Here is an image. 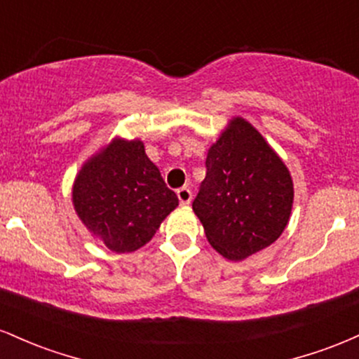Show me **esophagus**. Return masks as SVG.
Here are the masks:
<instances>
[{
	"mask_svg": "<svg viewBox=\"0 0 359 359\" xmlns=\"http://www.w3.org/2000/svg\"><path fill=\"white\" fill-rule=\"evenodd\" d=\"M177 197H179L180 204L187 205V204L192 201V192H191V189H189V187H180L179 191H177Z\"/></svg>",
	"mask_w": 359,
	"mask_h": 359,
	"instance_id": "obj_1",
	"label": "esophagus"
}]
</instances>
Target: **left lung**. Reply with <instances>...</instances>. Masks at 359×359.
Masks as SVG:
<instances>
[{"label": "left lung", "mask_w": 359, "mask_h": 359, "mask_svg": "<svg viewBox=\"0 0 359 359\" xmlns=\"http://www.w3.org/2000/svg\"><path fill=\"white\" fill-rule=\"evenodd\" d=\"M205 168L192 209L209 245L238 262L277 241L290 219L294 182L257 128L233 118L209 148Z\"/></svg>", "instance_id": "1"}]
</instances>
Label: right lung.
<instances>
[{
  "instance_id": "1",
  "label": "right lung",
  "mask_w": 359,
  "mask_h": 359,
  "mask_svg": "<svg viewBox=\"0 0 359 359\" xmlns=\"http://www.w3.org/2000/svg\"><path fill=\"white\" fill-rule=\"evenodd\" d=\"M72 204L86 228L111 251L131 253L154 238L179 199L143 142L114 138L81 167Z\"/></svg>"
}]
</instances>
